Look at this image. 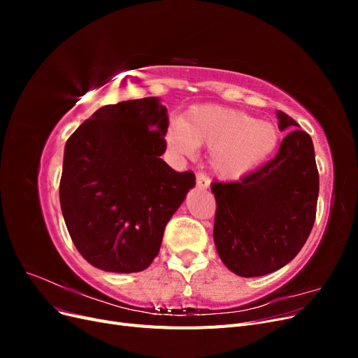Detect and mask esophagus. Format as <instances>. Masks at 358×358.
Returning a JSON list of instances; mask_svg holds the SVG:
<instances>
[{
    "instance_id": "esophagus-1",
    "label": "esophagus",
    "mask_w": 358,
    "mask_h": 358,
    "mask_svg": "<svg viewBox=\"0 0 358 358\" xmlns=\"http://www.w3.org/2000/svg\"><path fill=\"white\" fill-rule=\"evenodd\" d=\"M210 185V179H209V176L206 175V173H201V171H199L197 173V187L200 188V189H206Z\"/></svg>"
}]
</instances>
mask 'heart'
I'll list each match as a JSON object with an SVG mask.
<instances>
[{"instance_id":"heart-1","label":"heart","mask_w":358,"mask_h":358,"mask_svg":"<svg viewBox=\"0 0 358 358\" xmlns=\"http://www.w3.org/2000/svg\"><path fill=\"white\" fill-rule=\"evenodd\" d=\"M279 134L272 124L218 106H194L171 121L166 142L173 152L192 157L197 146L212 149L210 164L220 176L236 179L273 154Z\"/></svg>"}]
</instances>
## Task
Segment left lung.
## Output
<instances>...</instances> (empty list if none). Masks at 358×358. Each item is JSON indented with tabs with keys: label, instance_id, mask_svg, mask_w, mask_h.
Instances as JSON below:
<instances>
[{
	"label": "left lung",
	"instance_id": "1",
	"mask_svg": "<svg viewBox=\"0 0 358 358\" xmlns=\"http://www.w3.org/2000/svg\"><path fill=\"white\" fill-rule=\"evenodd\" d=\"M279 129H291L278 154L239 182H213V241L233 273H272L294 258L315 222L320 176L312 138L278 110Z\"/></svg>",
	"mask_w": 358,
	"mask_h": 358
}]
</instances>
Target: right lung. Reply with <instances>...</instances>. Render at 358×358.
I'll return each mask as SVG.
<instances>
[{
	"label": "right lung",
	"instance_id": "obj_1",
	"mask_svg": "<svg viewBox=\"0 0 358 358\" xmlns=\"http://www.w3.org/2000/svg\"><path fill=\"white\" fill-rule=\"evenodd\" d=\"M167 109L157 96L103 106L70 136L59 182L61 210L74 246L104 272L150 266L187 192L192 171L166 152Z\"/></svg>",
	"mask_w": 358,
	"mask_h": 358
}]
</instances>
